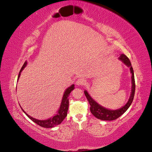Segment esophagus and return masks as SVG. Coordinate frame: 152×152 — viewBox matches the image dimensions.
<instances>
[{"instance_id": "1", "label": "esophagus", "mask_w": 152, "mask_h": 152, "mask_svg": "<svg viewBox=\"0 0 152 152\" xmlns=\"http://www.w3.org/2000/svg\"><path fill=\"white\" fill-rule=\"evenodd\" d=\"M76 84L77 85H83L85 84V81L83 79L79 78L78 80L76 81Z\"/></svg>"}]
</instances>
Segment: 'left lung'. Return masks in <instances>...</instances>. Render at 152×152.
Masks as SVG:
<instances>
[{
  "label": "left lung",
  "instance_id": "obj_1",
  "mask_svg": "<svg viewBox=\"0 0 152 152\" xmlns=\"http://www.w3.org/2000/svg\"><path fill=\"white\" fill-rule=\"evenodd\" d=\"M120 60L123 61L124 64H125L128 67H130V71L132 73V92L131 96L130 97V99L128 100L127 103L122 108H119L118 110H111L106 109L102 106H100L99 104L97 103L95 101L93 100L90 95L88 94V93L85 91L84 93L85 95L86 96L87 99L88 101V103L90 104V110L91 113L94 115L96 118H97L99 119L103 120V121H112L118 119V118L123 114L125 112L128 108L130 107V104H132L133 99L134 98L135 94V78H134V73L133 68L132 67V64L130 60L128 59V58L125 55V54H122L119 58Z\"/></svg>",
  "mask_w": 152,
  "mask_h": 152
}]
</instances>
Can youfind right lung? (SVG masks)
I'll list each match as a JSON object with an SVG mask.
<instances>
[{"mask_svg": "<svg viewBox=\"0 0 152 152\" xmlns=\"http://www.w3.org/2000/svg\"><path fill=\"white\" fill-rule=\"evenodd\" d=\"M26 64H27V62L25 61V63L24 64V65H23L22 67L20 69V72H19V75L18 76V80L19 78V77H20V72H22V70L24 69V68L26 67ZM74 88H75V85H72L65 91V92H64V96H63V99H62V101H61L60 107L59 108V110H58V114L56 115L53 116V118H50L49 119L44 120V121L32 118V117L29 116L28 114H26V112L24 111V110L23 109H22V110L31 120H32L33 122H34L36 124H37L38 125L42 127L52 128V127H54L56 125H58V124H60L62 121H63L64 119L65 118V117L67 115V111H68V108H69L68 97L70 94V93L71 92V91L72 90H74Z\"/></svg>", "mask_w": 152, "mask_h": 152, "instance_id": "right-lung-1", "label": "right lung"}]
</instances>
